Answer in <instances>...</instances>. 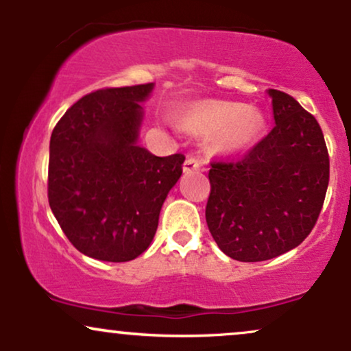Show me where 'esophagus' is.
<instances>
[{
  "label": "esophagus",
  "mask_w": 351,
  "mask_h": 351,
  "mask_svg": "<svg viewBox=\"0 0 351 351\" xmlns=\"http://www.w3.org/2000/svg\"><path fill=\"white\" fill-rule=\"evenodd\" d=\"M183 170H184V173L199 171V170H203V165H201V162L196 158V156H188L186 162H184V165H183Z\"/></svg>",
  "instance_id": "1"
}]
</instances>
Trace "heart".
<instances>
[{
	"label": "heart",
	"instance_id": "obj_1",
	"mask_svg": "<svg viewBox=\"0 0 351 351\" xmlns=\"http://www.w3.org/2000/svg\"><path fill=\"white\" fill-rule=\"evenodd\" d=\"M181 125L196 135H213V147L219 152H237L249 147L264 127V119L254 108L237 102L195 104L183 112Z\"/></svg>",
	"mask_w": 351,
	"mask_h": 351
}]
</instances>
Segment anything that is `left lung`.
Masks as SVG:
<instances>
[{
	"mask_svg": "<svg viewBox=\"0 0 351 351\" xmlns=\"http://www.w3.org/2000/svg\"><path fill=\"white\" fill-rule=\"evenodd\" d=\"M276 125L234 160H213L206 223L217 247L259 263L297 247L315 226L330 178L315 117L292 95L269 88Z\"/></svg>",
	"mask_w": 351,
	"mask_h": 351,
	"instance_id": "obj_1",
	"label": "left lung"
}]
</instances>
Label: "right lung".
Returning a JSON list of instances; mask_svg holds the SVG:
<instances>
[{"label": "right lung", "instance_id": "1", "mask_svg": "<svg viewBox=\"0 0 351 351\" xmlns=\"http://www.w3.org/2000/svg\"><path fill=\"white\" fill-rule=\"evenodd\" d=\"M153 84L107 87L79 99L51 135L47 198L77 251L127 263L150 245L160 209L184 155L155 156L136 145L140 102Z\"/></svg>", "mask_w": 351, "mask_h": 351}]
</instances>
